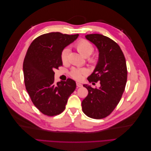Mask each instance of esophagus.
<instances>
[{
    "instance_id": "34e87169",
    "label": "esophagus",
    "mask_w": 151,
    "mask_h": 151,
    "mask_svg": "<svg viewBox=\"0 0 151 151\" xmlns=\"http://www.w3.org/2000/svg\"><path fill=\"white\" fill-rule=\"evenodd\" d=\"M76 85H77V88H81V87L83 86V85H82V84H81V83H76Z\"/></svg>"
}]
</instances>
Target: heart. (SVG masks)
<instances>
[{
	"label": "heart",
	"mask_w": 151,
	"mask_h": 151,
	"mask_svg": "<svg viewBox=\"0 0 151 151\" xmlns=\"http://www.w3.org/2000/svg\"><path fill=\"white\" fill-rule=\"evenodd\" d=\"M76 48L82 55L87 57V60L90 63H94L96 62L97 58L95 55L91 56L90 55L94 51V47L89 41L85 39H81L79 40L76 44ZM70 50L68 48H64L60 53V58L63 63L66 64L68 62V54ZM88 70L85 68H72L70 72V76L74 79L76 81H81L83 79L84 76L88 74Z\"/></svg>",
	"instance_id": "heart-1"
}]
</instances>
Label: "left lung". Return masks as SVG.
I'll return each mask as SVG.
<instances>
[{
    "instance_id": "obj_1",
    "label": "left lung",
    "mask_w": 151,
    "mask_h": 151,
    "mask_svg": "<svg viewBox=\"0 0 151 151\" xmlns=\"http://www.w3.org/2000/svg\"><path fill=\"white\" fill-rule=\"evenodd\" d=\"M86 38L99 52L98 64L88 80L89 83L99 81L101 86L93 88L83 85L88 94L82 102V108L88 116L101 119L110 115L124 92L127 80L126 60L119 45L111 38L100 34L87 35Z\"/></svg>"
}]
</instances>
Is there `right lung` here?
I'll use <instances>...</instances> for the list:
<instances>
[{
	"label": "right lung",
	"mask_w": 151,
	"mask_h": 151,
	"mask_svg": "<svg viewBox=\"0 0 151 151\" xmlns=\"http://www.w3.org/2000/svg\"><path fill=\"white\" fill-rule=\"evenodd\" d=\"M78 36L59 32L43 34L35 38L27 50L23 62L26 89L35 106L45 115L62 113L76 89V82L71 79L55 83L54 70L62 65V50Z\"/></svg>",
	"instance_id": "1"
}]
</instances>
